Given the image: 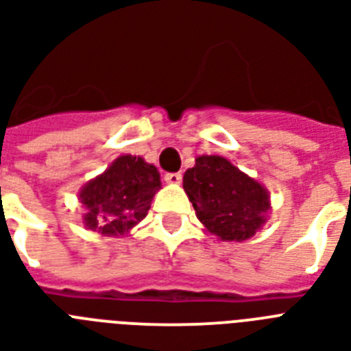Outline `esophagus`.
<instances>
[{
	"label": "esophagus",
	"mask_w": 351,
	"mask_h": 351,
	"mask_svg": "<svg viewBox=\"0 0 351 351\" xmlns=\"http://www.w3.org/2000/svg\"><path fill=\"white\" fill-rule=\"evenodd\" d=\"M164 180L169 185H178L182 182V175L180 173H167V175L164 176Z\"/></svg>",
	"instance_id": "1"
}]
</instances>
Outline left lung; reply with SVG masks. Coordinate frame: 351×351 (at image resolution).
<instances>
[{
  "mask_svg": "<svg viewBox=\"0 0 351 351\" xmlns=\"http://www.w3.org/2000/svg\"><path fill=\"white\" fill-rule=\"evenodd\" d=\"M184 191L205 230L221 241L249 240L267 223L269 191L223 156H198L185 171Z\"/></svg>",
  "mask_w": 351,
  "mask_h": 351,
  "instance_id": "obj_1",
  "label": "left lung"
}]
</instances>
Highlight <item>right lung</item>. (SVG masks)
Wrapping results in <instances>:
<instances>
[{
    "mask_svg": "<svg viewBox=\"0 0 351 351\" xmlns=\"http://www.w3.org/2000/svg\"><path fill=\"white\" fill-rule=\"evenodd\" d=\"M160 173L142 156L121 155L104 173L79 191L88 230L119 238L146 218L153 196L160 191Z\"/></svg>",
    "mask_w": 351,
    "mask_h": 351,
    "instance_id": "add662e5",
    "label": "right lung"
}]
</instances>
